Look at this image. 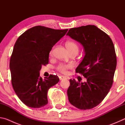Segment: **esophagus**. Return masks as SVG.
<instances>
[{"mask_svg": "<svg viewBox=\"0 0 125 125\" xmlns=\"http://www.w3.org/2000/svg\"><path fill=\"white\" fill-rule=\"evenodd\" d=\"M65 76H63V75H61L60 77V80H62L63 79H65Z\"/></svg>", "mask_w": 125, "mask_h": 125, "instance_id": "34e87169", "label": "esophagus"}]
</instances>
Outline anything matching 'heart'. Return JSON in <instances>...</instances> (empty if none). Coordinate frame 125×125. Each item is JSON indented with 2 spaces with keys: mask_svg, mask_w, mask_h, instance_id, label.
I'll return each instance as SVG.
<instances>
[{
  "mask_svg": "<svg viewBox=\"0 0 125 125\" xmlns=\"http://www.w3.org/2000/svg\"><path fill=\"white\" fill-rule=\"evenodd\" d=\"M65 46L67 48V50L69 51V52L71 53L73 52H78L79 51V47L77 43L73 41H68L65 42ZM52 54V50L51 51L50 55ZM72 68V65L68 64H64V63H61L59 64L57 69L60 72L63 74H65L67 73L68 70Z\"/></svg>",
  "mask_w": 125,
  "mask_h": 125,
  "instance_id": "heart-1",
  "label": "heart"
}]
</instances>
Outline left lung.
Instances as JSON below:
<instances>
[{
    "label": "left lung",
    "mask_w": 125,
    "mask_h": 125,
    "mask_svg": "<svg viewBox=\"0 0 125 125\" xmlns=\"http://www.w3.org/2000/svg\"><path fill=\"white\" fill-rule=\"evenodd\" d=\"M67 35L83 46L85 56L75 72L87 79L81 83L69 80L68 100L78 109H91L104 100L113 85L117 64L114 43L108 35L95 25L72 28Z\"/></svg>",
    "instance_id": "obj_1"
}]
</instances>
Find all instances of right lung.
Listing matches in <instances>:
<instances>
[{"mask_svg": "<svg viewBox=\"0 0 125 125\" xmlns=\"http://www.w3.org/2000/svg\"><path fill=\"white\" fill-rule=\"evenodd\" d=\"M67 31L34 26L20 35L15 43L10 61L11 83L17 96L27 106L40 108L47 104L48 90L60 79L51 74L42 79L40 71L48 63L53 46Z\"/></svg>", "mask_w": 125, "mask_h": 125, "instance_id": "right-lung-1", "label": "right lung"}]
</instances>
